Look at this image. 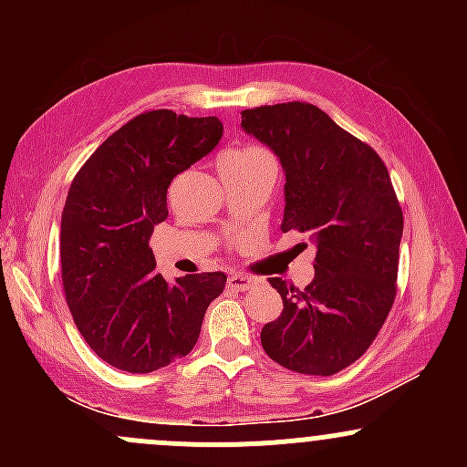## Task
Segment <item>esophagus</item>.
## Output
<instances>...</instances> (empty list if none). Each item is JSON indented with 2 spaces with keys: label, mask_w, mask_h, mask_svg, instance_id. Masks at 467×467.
<instances>
[{
  "label": "esophagus",
  "mask_w": 467,
  "mask_h": 467,
  "mask_svg": "<svg viewBox=\"0 0 467 467\" xmlns=\"http://www.w3.org/2000/svg\"><path fill=\"white\" fill-rule=\"evenodd\" d=\"M252 285V278L245 275H230L228 276V287L234 289V292H245Z\"/></svg>",
  "instance_id": "obj_1"
}]
</instances>
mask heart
Here are the masks:
<instances>
[{
  "instance_id": "heart-1",
  "label": "heart",
  "mask_w": 467,
  "mask_h": 467,
  "mask_svg": "<svg viewBox=\"0 0 467 467\" xmlns=\"http://www.w3.org/2000/svg\"><path fill=\"white\" fill-rule=\"evenodd\" d=\"M259 153H264V151H259V149H252V147H248V149H234V151H230V153L223 155L222 162H228V160H245V158H252V155H259Z\"/></svg>"
}]
</instances>
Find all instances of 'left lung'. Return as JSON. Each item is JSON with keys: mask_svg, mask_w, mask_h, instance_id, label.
Wrapping results in <instances>:
<instances>
[{"mask_svg": "<svg viewBox=\"0 0 467 467\" xmlns=\"http://www.w3.org/2000/svg\"><path fill=\"white\" fill-rule=\"evenodd\" d=\"M241 127L285 171L283 233L316 241L307 287L270 278L283 312L261 329V345L289 371L334 375L371 347L398 292L404 215L389 169L367 142L301 100L245 109Z\"/></svg>", "mask_w": 467, "mask_h": 467, "instance_id": "8db88e82", "label": "left lung"}]
</instances>
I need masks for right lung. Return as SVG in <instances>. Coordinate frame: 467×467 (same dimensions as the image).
<instances>
[{
  "label": "right lung",
  "instance_id": "1",
  "mask_svg": "<svg viewBox=\"0 0 467 467\" xmlns=\"http://www.w3.org/2000/svg\"><path fill=\"white\" fill-rule=\"evenodd\" d=\"M219 118L153 109L111 133L80 166L61 217V278L74 325L92 351L127 373L189 356L223 272L169 283L149 248L169 217L173 178L217 147Z\"/></svg>",
  "mask_w": 467,
  "mask_h": 467
}]
</instances>
